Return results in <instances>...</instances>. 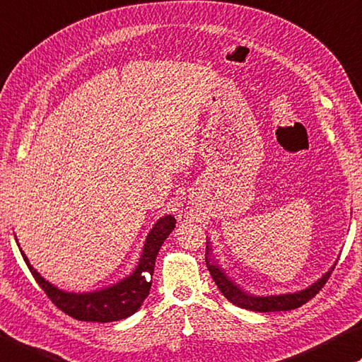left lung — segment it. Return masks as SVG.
Segmentation results:
<instances>
[{"mask_svg":"<svg viewBox=\"0 0 362 362\" xmlns=\"http://www.w3.org/2000/svg\"><path fill=\"white\" fill-rule=\"evenodd\" d=\"M210 252V248L207 247V255ZM206 264L210 275L215 281V285L218 286V290L223 293V296L233 302L234 305H238L240 308H247V310H253V312H284V310H293V308H298L300 305L307 304L308 300L315 298L320 293L321 288L326 285L327 279L331 277V274L334 271V267H331L329 272H326L323 277H321L317 284H313L310 288L307 290H302L299 293H293V294H280V296H266V298H256V296H250L244 290H240L238 285H234L231 280H229L228 275L221 271L218 266H215L214 262H210L209 258H206Z\"/></svg>","mask_w":362,"mask_h":362,"instance_id":"1","label":"left lung"}]
</instances>
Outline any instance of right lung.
<instances>
[{"label": "right lung", "mask_w": 362, "mask_h": 362, "mask_svg": "<svg viewBox=\"0 0 362 362\" xmlns=\"http://www.w3.org/2000/svg\"><path fill=\"white\" fill-rule=\"evenodd\" d=\"M175 228V218L170 215L163 216L152 231L148 233L144 252L141 256L139 266L136 271L129 275L128 279L122 280L106 290L88 293V294H76V293H64L58 290L49 281H45L35 269L31 267L28 258L22 252L23 259L28 266L30 272L37 285L42 288L47 298L69 317L78 321H95V323H109V321H118L128 318L129 315L137 312V308L142 305L144 299L148 296L150 286V275H153L155 259L158 255L163 242L168 239V235L173 233Z\"/></svg>", "instance_id": "1"}]
</instances>
